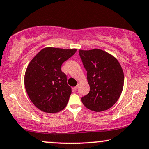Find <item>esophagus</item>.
I'll list each match as a JSON object with an SVG mask.
<instances>
[{"instance_id": "34e87169", "label": "esophagus", "mask_w": 149, "mask_h": 149, "mask_svg": "<svg viewBox=\"0 0 149 149\" xmlns=\"http://www.w3.org/2000/svg\"><path fill=\"white\" fill-rule=\"evenodd\" d=\"M79 88V85H77V86H75L74 87V89H75V90H77V89Z\"/></svg>"}]
</instances>
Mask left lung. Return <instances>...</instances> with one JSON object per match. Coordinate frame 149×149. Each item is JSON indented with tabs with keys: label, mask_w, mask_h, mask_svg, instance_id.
Instances as JSON below:
<instances>
[{
	"label": "left lung",
	"mask_w": 149,
	"mask_h": 149,
	"mask_svg": "<svg viewBox=\"0 0 149 149\" xmlns=\"http://www.w3.org/2000/svg\"><path fill=\"white\" fill-rule=\"evenodd\" d=\"M87 70L90 90L81 98L85 107L101 112L111 108L119 100L123 88L124 74L113 56L98 49L79 51Z\"/></svg>",
	"instance_id": "8db88e82"
}]
</instances>
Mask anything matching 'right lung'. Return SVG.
<instances>
[{"label": "right lung", "mask_w": 149, "mask_h": 149, "mask_svg": "<svg viewBox=\"0 0 149 149\" xmlns=\"http://www.w3.org/2000/svg\"><path fill=\"white\" fill-rule=\"evenodd\" d=\"M76 52V49L45 47L30 61L24 85L30 100L40 111L56 113L66 107L72 90L61 67Z\"/></svg>", "instance_id": "add662e5"}]
</instances>
